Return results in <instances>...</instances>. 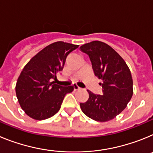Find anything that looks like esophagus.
<instances>
[{
    "label": "esophagus",
    "instance_id": "obj_1",
    "mask_svg": "<svg viewBox=\"0 0 153 153\" xmlns=\"http://www.w3.org/2000/svg\"><path fill=\"white\" fill-rule=\"evenodd\" d=\"M73 87H74V90H79V89H80L79 86H77V85L76 84V83H74V84H73Z\"/></svg>",
    "mask_w": 153,
    "mask_h": 153
}]
</instances>
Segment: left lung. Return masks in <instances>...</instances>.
Listing matches in <instances>:
<instances>
[{
	"mask_svg": "<svg viewBox=\"0 0 153 153\" xmlns=\"http://www.w3.org/2000/svg\"><path fill=\"white\" fill-rule=\"evenodd\" d=\"M90 57L95 76L102 79V95L88 90L89 99L80 102L85 115L99 122L117 117L126 107L132 97V79L126 62L110 46L92 41L80 47Z\"/></svg>",
	"mask_w": 153,
	"mask_h": 153,
	"instance_id": "left-lung-1",
	"label": "left lung"
}]
</instances>
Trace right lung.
Returning <instances> with one entry per match:
<instances>
[{
  "instance_id": "obj_1",
  "label": "right lung",
  "mask_w": 153,
  "mask_h": 153,
  "mask_svg": "<svg viewBox=\"0 0 153 153\" xmlns=\"http://www.w3.org/2000/svg\"><path fill=\"white\" fill-rule=\"evenodd\" d=\"M79 47L58 41L47 46L24 67L16 84V94L23 110L31 118L46 120L60 109L73 86L56 84L53 79L62 71L67 56Z\"/></svg>"
}]
</instances>
